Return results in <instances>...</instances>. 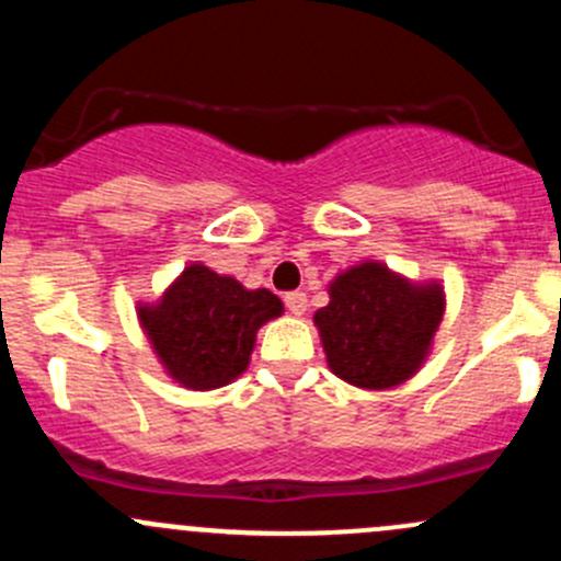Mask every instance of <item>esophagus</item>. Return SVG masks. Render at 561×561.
Instances as JSON below:
<instances>
[{
  "label": "esophagus",
  "instance_id": "obj_1",
  "mask_svg": "<svg viewBox=\"0 0 561 561\" xmlns=\"http://www.w3.org/2000/svg\"><path fill=\"white\" fill-rule=\"evenodd\" d=\"M285 307L290 309V314L301 317L304 312H307V293H301V290L287 293V296H285Z\"/></svg>",
  "mask_w": 561,
  "mask_h": 561
}]
</instances>
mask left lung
I'll use <instances>...</instances> for the list:
<instances>
[{"label": "left lung", "mask_w": 561, "mask_h": 561, "mask_svg": "<svg viewBox=\"0 0 561 561\" xmlns=\"http://www.w3.org/2000/svg\"><path fill=\"white\" fill-rule=\"evenodd\" d=\"M317 309L328 369L364 390H388L421 371L445 314L437 279L412 282L380 260H364L328 285Z\"/></svg>", "instance_id": "1"}]
</instances>
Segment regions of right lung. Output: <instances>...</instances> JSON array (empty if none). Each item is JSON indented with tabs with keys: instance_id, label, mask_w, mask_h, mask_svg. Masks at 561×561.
<instances>
[{
	"instance_id": "obj_1",
	"label": "right lung",
	"mask_w": 561,
	"mask_h": 561,
	"mask_svg": "<svg viewBox=\"0 0 561 561\" xmlns=\"http://www.w3.org/2000/svg\"><path fill=\"white\" fill-rule=\"evenodd\" d=\"M285 312L265 287L249 290L233 276L190 263L138 322L165 375L181 388L214 390L247 371L257 331Z\"/></svg>"
}]
</instances>
